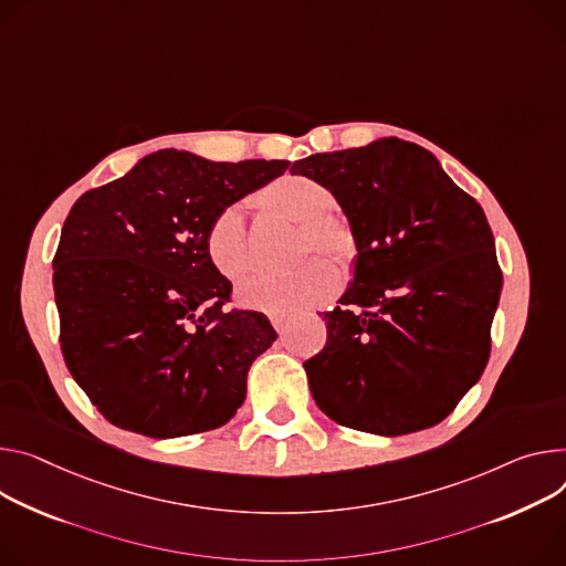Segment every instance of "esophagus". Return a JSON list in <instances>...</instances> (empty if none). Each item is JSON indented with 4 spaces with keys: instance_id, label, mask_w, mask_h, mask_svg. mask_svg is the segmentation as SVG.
<instances>
[{
    "instance_id": "1",
    "label": "esophagus",
    "mask_w": 566,
    "mask_h": 566,
    "mask_svg": "<svg viewBox=\"0 0 566 566\" xmlns=\"http://www.w3.org/2000/svg\"><path fill=\"white\" fill-rule=\"evenodd\" d=\"M271 323H273V327H275L277 332H284V327L289 325V316H273Z\"/></svg>"
}]
</instances>
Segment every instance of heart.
Returning a JSON list of instances; mask_svg holds the SVG:
<instances>
[{
    "label": "heart",
    "mask_w": 566,
    "mask_h": 566,
    "mask_svg": "<svg viewBox=\"0 0 566 566\" xmlns=\"http://www.w3.org/2000/svg\"><path fill=\"white\" fill-rule=\"evenodd\" d=\"M262 208L289 223L302 226L306 232V250L318 248L340 264H349L356 254V239L352 226L336 214L334 193L310 176H284L256 196ZM205 250L212 266L230 282L245 277L252 269L248 243V228L239 205H230L217 212L205 232ZM340 286L338 271L325 262L314 260L289 275H260L245 282L237 291L241 306L273 316L295 314L306 306L327 302Z\"/></svg>",
    "instance_id": "obj_1"
}]
</instances>
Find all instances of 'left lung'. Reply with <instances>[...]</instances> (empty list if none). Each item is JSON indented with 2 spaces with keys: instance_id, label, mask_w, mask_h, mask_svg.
<instances>
[{
  "instance_id": "obj_1",
  "label": "left lung",
  "mask_w": 566,
  "mask_h": 566,
  "mask_svg": "<svg viewBox=\"0 0 566 566\" xmlns=\"http://www.w3.org/2000/svg\"><path fill=\"white\" fill-rule=\"evenodd\" d=\"M291 174L323 182L356 239L327 345L304 361L316 403L375 436L442 422L490 358L503 275L483 208L433 153L397 137L316 153Z\"/></svg>"
}]
</instances>
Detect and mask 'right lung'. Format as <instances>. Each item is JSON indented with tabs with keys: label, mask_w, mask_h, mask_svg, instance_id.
<instances>
[{
	"label": "right lung",
	"mask_w": 566,
	"mask_h": 566,
	"mask_svg": "<svg viewBox=\"0 0 566 566\" xmlns=\"http://www.w3.org/2000/svg\"><path fill=\"white\" fill-rule=\"evenodd\" d=\"M286 167L165 148L74 202L54 256L61 347L111 424L180 438L237 413L252 361L277 334L264 314L221 310L232 284L205 232Z\"/></svg>",
	"instance_id": "obj_1"
}]
</instances>
